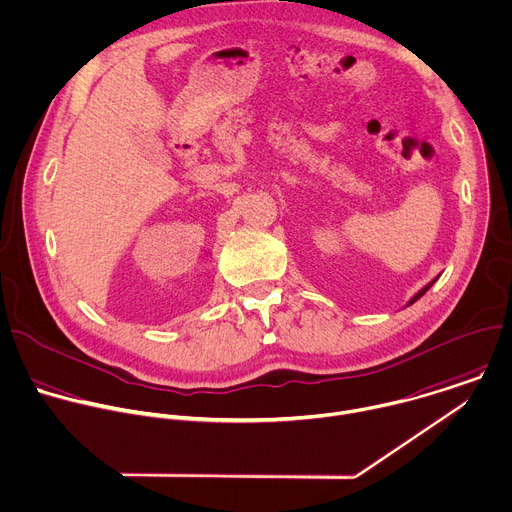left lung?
<instances>
[{
  "label": "left lung",
  "mask_w": 512,
  "mask_h": 512,
  "mask_svg": "<svg viewBox=\"0 0 512 512\" xmlns=\"http://www.w3.org/2000/svg\"><path fill=\"white\" fill-rule=\"evenodd\" d=\"M432 284H434V280H432V282H428V284H426V286H424V288H422V290H420V292H416V294H414V296H412V298H410V300H408V304H406V306H410V304H414V302H416V300H418V298H420V296H424V294H426V290H428V288H430V286H432Z\"/></svg>",
  "instance_id": "8db88e82"
}]
</instances>
